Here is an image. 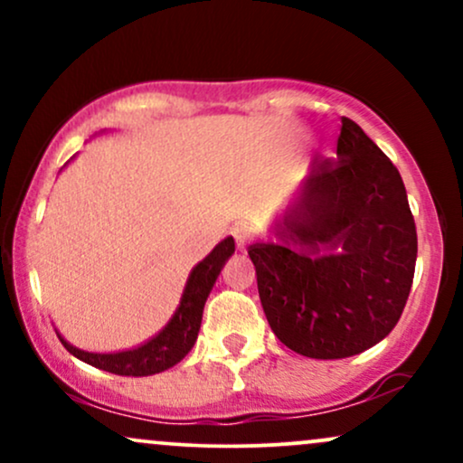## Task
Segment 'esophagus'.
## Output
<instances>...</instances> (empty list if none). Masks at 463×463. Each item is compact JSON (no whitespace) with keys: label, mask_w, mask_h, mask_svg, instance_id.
<instances>
[{"label":"esophagus","mask_w":463,"mask_h":463,"mask_svg":"<svg viewBox=\"0 0 463 463\" xmlns=\"http://www.w3.org/2000/svg\"><path fill=\"white\" fill-rule=\"evenodd\" d=\"M231 235L235 237V243H237V248L239 250H243L248 246L250 241H252V228H250L248 224H235L231 228Z\"/></svg>","instance_id":"34e87169"}]
</instances>
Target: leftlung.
I'll return each mask as SVG.
<instances>
[{
    "label": "left lung",
    "instance_id": "1",
    "mask_svg": "<svg viewBox=\"0 0 463 463\" xmlns=\"http://www.w3.org/2000/svg\"><path fill=\"white\" fill-rule=\"evenodd\" d=\"M279 235L283 246L257 241L248 254L287 348L344 359L392 333L416 269V222L396 165L353 119L342 117L337 158L313 161Z\"/></svg>",
    "mask_w": 463,
    "mask_h": 463
}]
</instances>
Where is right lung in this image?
<instances>
[{"mask_svg": "<svg viewBox=\"0 0 463 463\" xmlns=\"http://www.w3.org/2000/svg\"><path fill=\"white\" fill-rule=\"evenodd\" d=\"M235 252V239L226 237L224 241L217 243L213 252L195 265L191 269L187 287L183 291V298L172 320L163 328L156 337L146 342L139 348L124 350V353L113 354H99V353H84V350L73 348L61 337L62 346H65L73 357L82 359L84 364L95 365V368L113 372L121 376H150L156 372H163L172 365H176L184 354L194 348L195 339H198L202 311H204V302L209 298L211 289H213L215 279L222 272V265L226 259Z\"/></svg>", "mask_w": 463, "mask_h": 463, "instance_id": "add662e5", "label": "right lung"}]
</instances>
